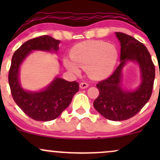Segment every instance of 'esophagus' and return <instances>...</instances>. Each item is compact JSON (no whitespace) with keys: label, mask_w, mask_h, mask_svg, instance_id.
Returning <instances> with one entry per match:
<instances>
[{"label":"esophagus","mask_w":160,"mask_h":160,"mask_svg":"<svg viewBox=\"0 0 160 160\" xmlns=\"http://www.w3.org/2000/svg\"><path fill=\"white\" fill-rule=\"evenodd\" d=\"M88 86H89V84L85 82H82L80 84V87L81 88V89H86V88H87Z\"/></svg>","instance_id":"obj_1"}]
</instances>
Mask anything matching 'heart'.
Returning <instances> with one entry per match:
<instances>
[{
	"instance_id": "b5f03b06",
	"label": "heart",
	"mask_w": 160,
	"mask_h": 160,
	"mask_svg": "<svg viewBox=\"0 0 160 160\" xmlns=\"http://www.w3.org/2000/svg\"><path fill=\"white\" fill-rule=\"evenodd\" d=\"M71 59L65 58L64 65L74 74L80 68L86 70L92 78L99 80L109 76L114 69L119 53L114 45L102 40H88L75 45L71 52Z\"/></svg>"
}]
</instances>
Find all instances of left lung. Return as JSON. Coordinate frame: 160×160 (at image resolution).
Instances as JSON below:
<instances>
[{
    "mask_svg": "<svg viewBox=\"0 0 160 160\" xmlns=\"http://www.w3.org/2000/svg\"><path fill=\"white\" fill-rule=\"evenodd\" d=\"M116 35L121 46L120 64L111 77L96 85L99 95L93 105L108 120L122 121L137 114L149 101L155 79V66L142 43L124 33L116 32ZM129 61L138 63L141 71V84L134 91L124 90L122 84V68Z\"/></svg>",
    "mask_w": 160,
    "mask_h": 160,
    "instance_id": "8db88e82",
    "label": "left lung"
}]
</instances>
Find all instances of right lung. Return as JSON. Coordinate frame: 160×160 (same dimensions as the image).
Listing matches in <instances>:
<instances>
[{
    "label": "right lung",
    "instance_id": "right-lung-1",
    "mask_svg": "<svg viewBox=\"0 0 160 160\" xmlns=\"http://www.w3.org/2000/svg\"><path fill=\"white\" fill-rule=\"evenodd\" d=\"M60 40L43 35L24 43L12 56L8 80L11 93L25 114L37 121H50L57 118L71 104L79 90V83L56 78L49 85L39 92L26 91L19 82V68L25 58L34 50L56 52Z\"/></svg>",
    "mask_w": 160,
    "mask_h": 160
}]
</instances>
